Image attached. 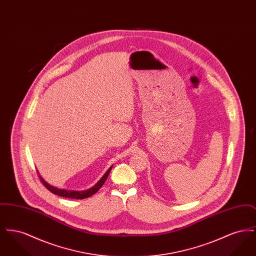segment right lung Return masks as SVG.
I'll return each mask as SVG.
<instances>
[{
  "mask_svg": "<svg viewBox=\"0 0 256 256\" xmlns=\"http://www.w3.org/2000/svg\"><path fill=\"white\" fill-rule=\"evenodd\" d=\"M113 165L110 167V169L106 172V174L102 176V178L93 187L84 190V191H72V190H65V189H60L58 187H54L52 185H50L49 183L46 182L42 176L39 174L40 180L44 184V186H46V188L49 190L50 192H52V194L60 196H65V198H76V200H84L86 198H89L94 194H96L98 189L104 185V183L106 182L108 174H110V170L112 169Z\"/></svg>",
  "mask_w": 256,
  "mask_h": 256,
  "instance_id": "1",
  "label": "right lung"
}]
</instances>
